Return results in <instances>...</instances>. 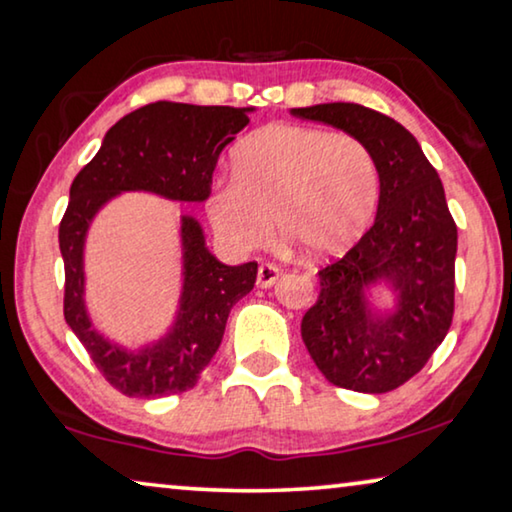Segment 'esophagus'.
<instances>
[{"instance_id": "esophagus-1", "label": "esophagus", "mask_w": 512, "mask_h": 512, "mask_svg": "<svg viewBox=\"0 0 512 512\" xmlns=\"http://www.w3.org/2000/svg\"><path fill=\"white\" fill-rule=\"evenodd\" d=\"M279 277H282V270H279L277 265H272V263H263L261 268H258L256 284L261 286V289H270V286L275 284Z\"/></svg>"}]
</instances>
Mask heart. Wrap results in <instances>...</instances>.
Listing matches in <instances>:
<instances>
[{
  "label": "heart",
  "mask_w": 512,
  "mask_h": 512,
  "mask_svg": "<svg viewBox=\"0 0 512 512\" xmlns=\"http://www.w3.org/2000/svg\"><path fill=\"white\" fill-rule=\"evenodd\" d=\"M382 174L370 146L307 125H268L233 151V179L207 195L216 233L233 249L284 242L307 258L352 249L375 219Z\"/></svg>",
  "instance_id": "b5f03b06"
}]
</instances>
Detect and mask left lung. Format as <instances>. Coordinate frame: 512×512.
Listing matches in <instances>:
<instances>
[{"mask_svg":"<svg viewBox=\"0 0 512 512\" xmlns=\"http://www.w3.org/2000/svg\"><path fill=\"white\" fill-rule=\"evenodd\" d=\"M291 114L361 139L380 165L375 223L319 270L300 335L328 382L387 394L424 368L452 324L457 226L443 184L417 139L380 111L328 102Z\"/></svg>","mask_w":512,"mask_h":512,"instance_id":"1","label":"left lung"}]
</instances>
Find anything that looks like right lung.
I'll list each match as a JSON object with an SVG mask.
<instances>
[{"label": "right lung", "mask_w": 512, "mask_h": 512, "mask_svg": "<svg viewBox=\"0 0 512 512\" xmlns=\"http://www.w3.org/2000/svg\"><path fill=\"white\" fill-rule=\"evenodd\" d=\"M254 111V107L181 102L146 104L111 125L100 151L72 181L58 235L65 261V319L100 373L125 396L156 398L195 387L221 345L233 305L254 289L258 263H221L209 251L200 221L181 214L177 310L158 338L128 347L97 331L90 317L86 300L90 226L123 193L205 202L221 151Z\"/></svg>", "instance_id": "right-lung-1"}]
</instances>
